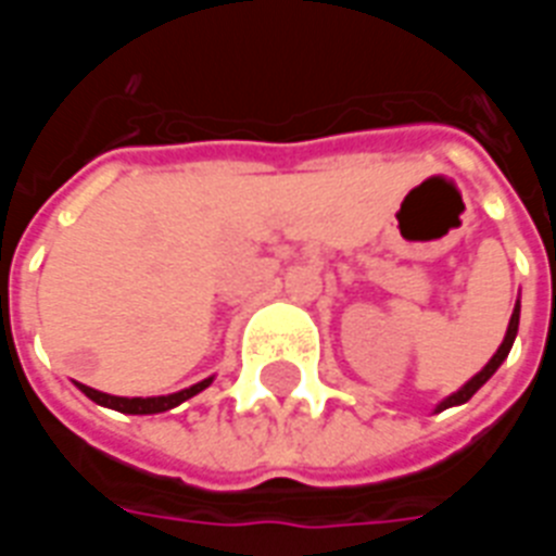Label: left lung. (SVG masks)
Wrapping results in <instances>:
<instances>
[{
  "label": "left lung",
  "mask_w": 556,
  "mask_h": 556,
  "mask_svg": "<svg viewBox=\"0 0 556 556\" xmlns=\"http://www.w3.org/2000/svg\"><path fill=\"white\" fill-rule=\"evenodd\" d=\"M518 318H521V303L515 301L513 318H509V327H506V337H503L501 349L494 351V357H491V361L485 363V366H482V372L473 375V378H470V381H467V384L462 387L458 393H453V396L443 399L441 405H438V408H434V410H446V408H453V405H465L467 399L473 396V393H477L479 387L485 384V381H489L491 375H494V372H497V369H501V363L506 361V357H509V349H513L515 333H518Z\"/></svg>",
  "instance_id": "8db88e82"
}]
</instances>
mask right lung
<instances>
[{"instance_id": "obj_1", "label": "right lung", "mask_w": 556, "mask_h": 556, "mask_svg": "<svg viewBox=\"0 0 556 556\" xmlns=\"http://www.w3.org/2000/svg\"><path fill=\"white\" fill-rule=\"evenodd\" d=\"M211 381H214V378H205V381H199V384L181 390V393H169V396H148V399L110 396V393H101V390H94V387H86V384H77V387L91 399V402H98V405H103V408L122 410V414H160V410L175 408V405H181V402H187V399H193L195 393H202Z\"/></svg>"}]
</instances>
